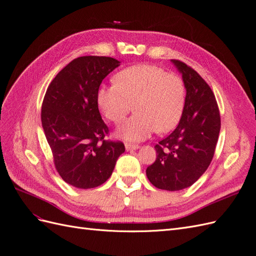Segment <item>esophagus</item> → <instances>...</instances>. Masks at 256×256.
<instances>
[{
  "mask_svg": "<svg viewBox=\"0 0 256 256\" xmlns=\"http://www.w3.org/2000/svg\"><path fill=\"white\" fill-rule=\"evenodd\" d=\"M125 148H126V150H136L138 148H140V146L136 145V144H131V143H126Z\"/></svg>",
  "mask_w": 256,
  "mask_h": 256,
  "instance_id": "1",
  "label": "esophagus"
}]
</instances>
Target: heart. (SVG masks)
<instances>
[{"label": "heart", "instance_id": "obj_1", "mask_svg": "<svg viewBox=\"0 0 256 256\" xmlns=\"http://www.w3.org/2000/svg\"><path fill=\"white\" fill-rule=\"evenodd\" d=\"M186 98L182 79L154 65H136L115 76V84L102 85L97 104L106 118L115 124L136 114L116 130V136L129 142H140L154 130L173 129L180 118Z\"/></svg>", "mask_w": 256, "mask_h": 256}]
</instances>
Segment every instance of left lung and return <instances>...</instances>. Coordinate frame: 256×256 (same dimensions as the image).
<instances>
[{
	"label": "left lung",
	"mask_w": 256,
	"mask_h": 256,
	"mask_svg": "<svg viewBox=\"0 0 256 256\" xmlns=\"http://www.w3.org/2000/svg\"><path fill=\"white\" fill-rule=\"evenodd\" d=\"M186 88L182 118L173 132L154 148L156 161L146 168L154 187L178 191L190 187L212 160L221 128L219 108L212 88L194 69L171 60Z\"/></svg>",
	"instance_id": "8db88e82"
}]
</instances>
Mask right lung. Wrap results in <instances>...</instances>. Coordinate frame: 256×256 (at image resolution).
I'll return each instance as SVG.
<instances>
[{
	"instance_id": "add662e5",
	"label": "right lung",
	"mask_w": 256,
	"mask_h": 256,
	"mask_svg": "<svg viewBox=\"0 0 256 256\" xmlns=\"http://www.w3.org/2000/svg\"><path fill=\"white\" fill-rule=\"evenodd\" d=\"M120 62L106 56L72 60L52 80L42 106V125L54 166L68 184L92 189L112 175L125 152L122 142H109V128L98 110L97 90Z\"/></svg>"
}]
</instances>
